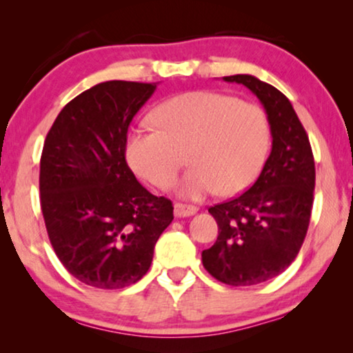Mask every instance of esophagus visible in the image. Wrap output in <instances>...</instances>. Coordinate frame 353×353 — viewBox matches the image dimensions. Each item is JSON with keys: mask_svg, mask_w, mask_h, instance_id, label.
<instances>
[{"mask_svg": "<svg viewBox=\"0 0 353 353\" xmlns=\"http://www.w3.org/2000/svg\"><path fill=\"white\" fill-rule=\"evenodd\" d=\"M198 208L192 205H183V203H176L174 205V216L176 217H188L196 214Z\"/></svg>", "mask_w": 353, "mask_h": 353, "instance_id": "esophagus-1", "label": "esophagus"}]
</instances>
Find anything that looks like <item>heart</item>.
<instances>
[{"label": "heart", "instance_id": "obj_1", "mask_svg": "<svg viewBox=\"0 0 353 353\" xmlns=\"http://www.w3.org/2000/svg\"><path fill=\"white\" fill-rule=\"evenodd\" d=\"M155 129H134L126 158L153 185H174L183 155L192 170L179 185L190 200L219 190L235 195L250 187L270 147L265 112L254 103L211 91H192L163 102L152 115Z\"/></svg>", "mask_w": 353, "mask_h": 353}]
</instances>
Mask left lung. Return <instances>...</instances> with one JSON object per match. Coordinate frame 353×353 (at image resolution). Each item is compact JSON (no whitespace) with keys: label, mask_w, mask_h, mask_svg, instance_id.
Returning a JSON list of instances; mask_svg holds the SVG:
<instances>
[{"label":"left lung","mask_w":353,"mask_h":353,"mask_svg":"<svg viewBox=\"0 0 353 353\" xmlns=\"http://www.w3.org/2000/svg\"><path fill=\"white\" fill-rule=\"evenodd\" d=\"M246 86L267 113L272 152L250 190L211 206L219 235L201 261L225 285H259L285 272L296 259L310 222L315 161L304 126L290 99L252 75L224 77Z\"/></svg>","instance_id":"obj_1"}]
</instances>
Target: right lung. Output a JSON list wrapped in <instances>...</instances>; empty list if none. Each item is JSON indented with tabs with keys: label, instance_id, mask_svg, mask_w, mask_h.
<instances>
[{
	"label": "right lung",
	"instance_id": "add662e5",
	"mask_svg": "<svg viewBox=\"0 0 353 353\" xmlns=\"http://www.w3.org/2000/svg\"><path fill=\"white\" fill-rule=\"evenodd\" d=\"M157 84H96L62 108L44 141V224L59 261L88 286L137 283L174 219L172 203L142 187L125 158L129 125Z\"/></svg>",
	"mask_w": 353,
	"mask_h": 353
}]
</instances>
